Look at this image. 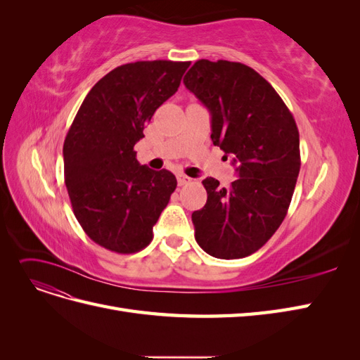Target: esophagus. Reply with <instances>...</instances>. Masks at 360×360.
<instances>
[{
    "instance_id": "34e87169",
    "label": "esophagus",
    "mask_w": 360,
    "mask_h": 360,
    "mask_svg": "<svg viewBox=\"0 0 360 360\" xmlns=\"http://www.w3.org/2000/svg\"><path fill=\"white\" fill-rule=\"evenodd\" d=\"M177 181H179L180 186H184V184H189L192 181V179L188 177V176H184V174H179Z\"/></svg>"
}]
</instances>
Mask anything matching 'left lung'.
I'll return each instance as SVG.
<instances>
[{
  "label": "left lung",
  "mask_w": 360,
  "mask_h": 360,
  "mask_svg": "<svg viewBox=\"0 0 360 360\" xmlns=\"http://www.w3.org/2000/svg\"><path fill=\"white\" fill-rule=\"evenodd\" d=\"M212 115V141L237 179L202 180L207 202L192 213L195 240L214 258L254 254L284 221L300 171L292 114L263 76L242 63L198 60L183 79Z\"/></svg>",
  "instance_id": "left-lung-1"
}]
</instances>
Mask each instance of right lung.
<instances>
[{"label": "right lung", "instance_id": "1", "mask_svg": "<svg viewBox=\"0 0 360 360\" xmlns=\"http://www.w3.org/2000/svg\"><path fill=\"white\" fill-rule=\"evenodd\" d=\"M191 61L118 66L85 96L64 139V181L85 234L117 254L153 238V225L177 188L168 169L136 160L134 146L158 108L177 91Z\"/></svg>", "mask_w": 360, "mask_h": 360}]
</instances>
